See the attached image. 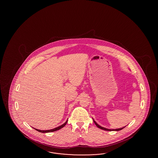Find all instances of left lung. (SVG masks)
<instances>
[{
  "label": "left lung",
  "mask_w": 158,
  "mask_h": 158,
  "mask_svg": "<svg viewBox=\"0 0 158 158\" xmlns=\"http://www.w3.org/2000/svg\"><path fill=\"white\" fill-rule=\"evenodd\" d=\"M93 121H94V123L96 124V126H97L98 128H100L101 129L106 130V131H119V130H121L124 129V127H126V126H124L123 127H122V128H120V129H106V128H104V127H102L100 126V125H98V124H97V123H96V122H95V120H93Z\"/></svg>",
  "instance_id": "8db88e82"
}]
</instances>
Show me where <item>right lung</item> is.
Segmentation results:
<instances>
[{
    "mask_svg": "<svg viewBox=\"0 0 158 158\" xmlns=\"http://www.w3.org/2000/svg\"><path fill=\"white\" fill-rule=\"evenodd\" d=\"M67 122H68V120H67V121L65 122V123H64V124H62L61 126H58V127H56V128H55V129H53L48 130H40L36 129H36V130H37L38 131L41 132V133H49V132H53V131H57L58 130L62 129L63 127H64V126L67 124Z\"/></svg>",
    "mask_w": 158,
    "mask_h": 158,
    "instance_id": "right-lung-1",
    "label": "right lung"
}]
</instances>
